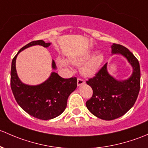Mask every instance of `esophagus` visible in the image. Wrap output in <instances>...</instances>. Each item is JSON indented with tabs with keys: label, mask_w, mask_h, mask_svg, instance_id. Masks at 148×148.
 <instances>
[{
	"label": "esophagus",
	"mask_w": 148,
	"mask_h": 148,
	"mask_svg": "<svg viewBox=\"0 0 148 148\" xmlns=\"http://www.w3.org/2000/svg\"><path fill=\"white\" fill-rule=\"evenodd\" d=\"M77 83L78 86H80V85H82L83 84H84V83H85V81L82 78H77Z\"/></svg>",
	"instance_id": "1"
}]
</instances>
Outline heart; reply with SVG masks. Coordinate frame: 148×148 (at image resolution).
Wrapping results in <instances>:
<instances>
[{
  "instance_id": "obj_1",
  "label": "heart",
  "mask_w": 148,
  "mask_h": 148,
  "mask_svg": "<svg viewBox=\"0 0 148 148\" xmlns=\"http://www.w3.org/2000/svg\"><path fill=\"white\" fill-rule=\"evenodd\" d=\"M93 52H87L78 58L71 59L73 63L77 65H81V72L83 75L90 77L97 73L100 66L104 61V56L102 53L93 56ZM62 63L68 65L65 60H62Z\"/></svg>"
}]
</instances>
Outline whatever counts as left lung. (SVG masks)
Here are the masks:
<instances>
[{"label": "left lung", "mask_w": 148, "mask_h": 148, "mask_svg": "<svg viewBox=\"0 0 148 148\" xmlns=\"http://www.w3.org/2000/svg\"><path fill=\"white\" fill-rule=\"evenodd\" d=\"M112 54H121L132 65V75L125 80H118L108 73L107 63L87 84L92 89V95L87 100L88 110L98 118L105 120L123 116L135 104L140 88V69L138 59L125 47L113 43Z\"/></svg>", "instance_id": "left-lung-1"}]
</instances>
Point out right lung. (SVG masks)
Here are the masks:
<instances>
[{"instance_id":"add662e5","label":"right lung","mask_w":148,"mask_h":148,"mask_svg":"<svg viewBox=\"0 0 148 148\" xmlns=\"http://www.w3.org/2000/svg\"><path fill=\"white\" fill-rule=\"evenodd\" d=\"M51 44L39 40L25 45L13 58L10 71V87L18 104L30 115L44 120L56 118L65 110L68 97L77 88V78H63L53 72L49 78L42 84L25 85L18 78L16 60L18 53L28 47L40 45L48 48ZM52 68H56L54 60L52 63Z\"/></svg>"}]
</instances>
